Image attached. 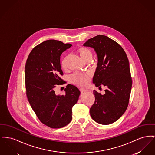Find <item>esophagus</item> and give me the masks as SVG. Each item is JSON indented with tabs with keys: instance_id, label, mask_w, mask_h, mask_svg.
I'll return each instance as SVG.
<instances>
[{
	"instance_id": "34e87169",
	"label": "esophagus",
	"mask_w": 155,
	"mask_h": 155,
	"mask_svg": "<svg viewBox=\"0 0 155 155\" xmlns=\"http://www.w3.org/2000/svg\"><path fill=\"white\" fill-rule=\"evenodd\" d=\"M80 90V92H81V94H82V93H84V92H86V91H87V90H86L85 89H83V88H81Z\"/></svg>"
}]
</instances>
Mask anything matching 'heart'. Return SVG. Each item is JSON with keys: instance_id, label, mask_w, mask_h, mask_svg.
<instances>
[{"instance_id": "obj_1", "label": "heart", "mask_w": 155, "mask_h": 155, "mask_svg": "<svg viewBox=\"0 0 155 155\" xmlns=\"http://www.w3.org/2000/svg\"><path fill=\"white\" fill-rule=\"evenodd\" d=\"M78 53L82 60L85 61L87 60L92 58V53L91 50L87 47H82L78 49ZM61 65L64 69L67 67V57H65L61 61ZM90 74L89 73H82L77 72L71 77V81L75 85L80 87H85L88 85L90 80Z\"/></svg>"}]
</instances>
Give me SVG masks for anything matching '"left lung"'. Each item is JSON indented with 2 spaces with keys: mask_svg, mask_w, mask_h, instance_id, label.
I'll return each instance as SVG.
<instances>
[{
  "mask_svg": "<svg viewBox=\"0 0 155 155\" xmlns=\"http://www.w3.org/2000/svg\"><path fill=\"white\" fill-rule=\"evenodd\" d=\"M83 46L94 48L97 55L92 82L97 87H107L104 95L94 90L91 118L98 124L109 125L122 116L128 105L132 81L127 55L117 42L103 35L89 39Z\"/></svg>",
  "mask_w": 155,
  "mask_h": 155,
  "instance_id": "left-lung-1",
  "label": "left lung"
}]
</instances>
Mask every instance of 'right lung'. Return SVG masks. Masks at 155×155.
I'll list each match as a JSON object with an SVG mask.
<instances>
[{"mask_svg":"<svg viewBox=\"0 0 155 155\" xmlns=\"http://www.w3.org/2000/svg\"><path fill=\"white\" fill-rule=\"evenodd\" d=\"M71 44L48 40L36 46L28 56L25 65V83L28 102L37 118L46 126L61 128L72 119V108L80 91L68 84L64 95H56L57 85L63 84L60 56Z\"/></svg>","mask_w":155,"mask_h":155,"instance_id":"right-lung-1","label":"right lung"}]
</instances>
